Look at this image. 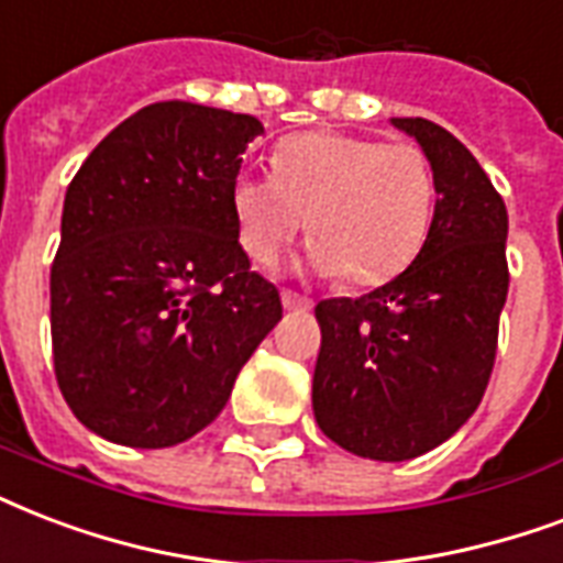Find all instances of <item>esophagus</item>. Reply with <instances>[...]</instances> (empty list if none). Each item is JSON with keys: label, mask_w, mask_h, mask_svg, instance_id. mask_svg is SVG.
I'll return each instance as SVG.
<instances>
[{"label": "esophagus", "mask_w": 563, "mask_h": 563, "mask_svg": "<svg viewBox=\"0 0 563 563\" xmlns=\"http://www.w3.org/2000/svg\"><path fill=\"white\" fill-rule=\"evenodd\" d=\"M282 305H285L287 311H296V308H299V311H308L313 302L308 299V296L294 294V290H282Z\"/></svg>", "instance_id": "34e87169"}]
</instances>
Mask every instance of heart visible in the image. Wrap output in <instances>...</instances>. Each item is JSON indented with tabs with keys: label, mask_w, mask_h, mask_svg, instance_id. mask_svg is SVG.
I'll return each instance as SVG.
<instances>
[{
	"label": "heart",
	"mask_w": 563,
	"mask_h": 563,
	"mask_svg": "<svg viewBox=\"0 0 563 563\" xmlns=\"http://www.w3.org/2000/svg\"><path fill=\"white\" fill-rule=\"evenodd\" d=\"M434 173L411 143L343 132H302L273 155V176H238L232 211L255 264L273 267L308 225L311 261L346 287L402 273L429 238Z\"/></svg>",
	"instance_id": "heart-1"
}]
</instances>
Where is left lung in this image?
Returning <instances> with one entry per match:
<instances>
[{
	"label": "left lung",
	"mask_w": 563,
	"mask_h": 563,
	"mask_svg": "<svg viewBox=\"0 0 563 563\" xmlns=\"http://www.w3.org/2000/svg\"><path fill=\"white\" fill-rule=\"evenodd\" d=\"M426 152L438 202L411 267L358 299H322L313 417L352 455L408 461L452 438L485 396L508 296V211L473 152L394 117Z\"/></svg>",
	"instance_id": "left-lung-1"
}]
</instances>
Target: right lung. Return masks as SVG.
<instances>
[{
  "mask_svg": "<svg viewBox=\"0 0 563 563\" xmlns=\"http://www.w3.org/2000/svg\"><path fill=\"white\" fill-rule=\"evenodd\" d=\"M264 132L250 114L155 102L69 181L52 261V358L99 438L176 446L211 426L282 320L238 241L232 185Z\"/></svg>",
  "mask_w": 563,
  "mask_h": 563,
  "instance_id": "1",
  "label": "right lung"
}]
</instances>
